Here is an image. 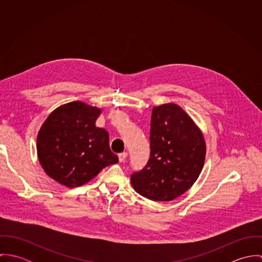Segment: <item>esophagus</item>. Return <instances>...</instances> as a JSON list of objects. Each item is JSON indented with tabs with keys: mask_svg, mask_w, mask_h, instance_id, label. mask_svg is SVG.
Returning a JSON list of instances; mask_svg holds the SVG:
<instances>
[{
	"mask_svg": "<svg viewBox=\"0 0 262 262\" xmlns=\"http://www.w3.org/2000/svg\"><path fill=\"white\" fill-rule=\"evenodd\" d=\"M127 156H128V153H127V152H122V153H120V154H119V161H120V162H124V161L126 160Z\"/></svg>",
	"mask_w": 262,
	"mask_h": 262,
	"instance_id": "obj_1",
	"label": "esophagus"
}]
</instances>
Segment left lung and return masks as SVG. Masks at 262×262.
I'll return each instance as SVG.
<instances>
[{"instance_id": "1", "label": "left lung", "mask_w": 262, "mask_h": 262, "mask_svg": "<svg viewBox=\"0 0 262 262\" xmlns=\"http://www.w3.org/2000/svg\"><path fill=\"white\" fill-rule=\"evenodd\" d=\"M149 139V160L132 173L131 184L146 199L172 201L194 184L203 169V133L180 106L168 103L152 109Z\"/></svg>"}]
</instances>
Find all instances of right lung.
Instances as JSON below:
<instances>
[{"label":"right lung","instance_id":"right-lung-1","mask_svg":"<svg viewBox=\"0 0 262 262\" xmlns=\"http://www.w3.org/2000/svg\"><path fill=\"white\" fill-rule=\"evenodd\" d=\"M102 110L75 101L51 113L37 135L44 171L57 183L80 187L119 161L109 146V133L96 126Z\"/></svg>","mask_w":262,"mask_h":262}]
</instances>
